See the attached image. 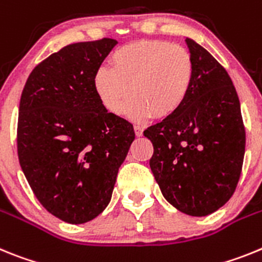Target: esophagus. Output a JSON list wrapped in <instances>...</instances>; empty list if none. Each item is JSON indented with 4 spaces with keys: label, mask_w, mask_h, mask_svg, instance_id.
Instances as JSON below:
<instances>
[{
    "label": "esophagus",
    "mask_w": 262,
    "mask_h": 262,
    "mask_svg": "<svg viewBox=\"0 0 262 262\" xmlns=\"http://www.w3.org/2000/svg\"><path fill=\"white\" fill-rule=\"evenodd\" d=\"M134 133H136L137 137H141V136L144 134V128L140 126V125H136V126H134Z\"/></svg>",
    "instance_id": "obj_1"
}]
</instances>
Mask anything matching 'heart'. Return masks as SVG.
<instances>
[{
  "mask_svg": "<svg viewBox=\"0 0 262 262\" xmlns=\"http://www.w3.org/2000/svg\"><path fill=\"white\" fill-rule=\"evenodd\" d=\"M109 67H100L93 87L111 113L124 112L134 120L150 113L166 118L178 112L190 96L195 62L187 49L163 40H141L125 45L111 56Z\"/></svg>",
  "mask_w": 262,
  "mask_h": 262,
  "instance_id": "1",
  "label": "heart"
}]
</instances>
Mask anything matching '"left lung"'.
<instances>
[{
  "label": "left lung",
  "instance_id": "obj_1",
  "mask_svg": "<svg viewBox=\"0 0 262 262\" xmlns=\"http://www.w3.org/2000/svg\"><path fill=\"white\" fill-rule=\"evenodd\" d=\"M186 43L196 70L190 96L144 136L154 146L150 169L165 199L181 212L207 216L235 192L245 129L228 72L195 40Z\"/></svg>",
  "mask_w": 262,
  "mask_h": 262
}]
</instances>
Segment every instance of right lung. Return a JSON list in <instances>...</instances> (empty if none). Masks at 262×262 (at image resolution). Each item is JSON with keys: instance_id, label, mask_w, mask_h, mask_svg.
Segmentation results:
<instances>
[{"instance_id": "obj_1", "label": "right lung", "mask_w": 262, "mask_h": 262, "mask_svg": "<svg viewBox=\"0 0 262 262\" xmlns=\"http://www.w3.org/2000/svg\"><path fill=\"white\" fill-rule=\"evenodd\" d=\"M117 40L72 43L27 77L18 113L19 165L50 213L83 224L105 210L133 125L109 113L93 76Z\"/></svg>"}]
</instances>
